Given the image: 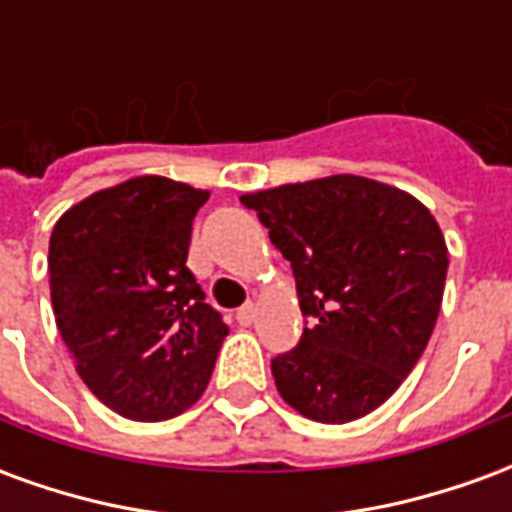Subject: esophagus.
<instances>
[{"instance_id":"1","label":"esophagus","mask_w":512,"mask_h":512,"mask_svg":"<svg viewBox=\"0 0 512 512\" xmlns=\"http://www.w3.org/2000/svg\"><path fill=\"white\" fill-rule=\"evenodd\" d=\"M235 318H238V323H241V326H252L257 318V307L252 304V301H249V304H244L241 310L235 312Z\"/></svg>"}]
</instances>
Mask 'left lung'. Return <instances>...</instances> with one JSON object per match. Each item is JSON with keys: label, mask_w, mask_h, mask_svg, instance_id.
<instances>
[{"label": "left lung", "mask_w": 512, "mask_h": 512, "mask_svg": "<svg viewBox=\"0 0 512 512\" xmlns=\"http://www.w3.org/2000/svg\"><path fill=\"white\" fill-rule=\"evenodd\" d=\"M290 260L299 345L271 359L282 400L301 417L343 425L376 411L428 345L444 296L447 244L408 191L329 175L241 197Z\"/></svg>", "instance_id": "obj_1"}]
</instances>
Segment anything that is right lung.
<instances>
[{"instance_id": "add662e5", "label": "right lung", "mask_w": 512, "mask_h": 512, "mask_svg": "<svg viewBox=\"0 0 512 512\" xmlns=\"http://www.w3.org/2000/svg\"><path fill=\"white\" fill-rule=\"evenodd\" d=\"M208 197L142 175L84 197L51 230L57 329L79 378L120 417H178L211 381L227 326L186 268Z\"/></svg>"}]
</instances>
